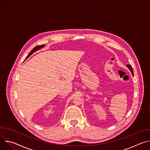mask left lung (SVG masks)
Listing matches in <instances>:
<instances>
[{"instance_id": "obj_1", "label": "left lung", "mask_w": 150, "mask_h": 150, "mask_svg": "<svg viewBox=\"0 0 150 150\" xmlns=\"http://www.w3.org/2000/svg\"><path fill=\"white\" fill-rule=\"evenodd\" d=\"M126 67L129 68V69L131 71V73H132V75H134V72H133V69H132V67H131V65H126Z\"/></svg>"}]
</instances>
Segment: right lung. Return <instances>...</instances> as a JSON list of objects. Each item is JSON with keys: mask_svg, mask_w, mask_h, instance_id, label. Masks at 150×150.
<instances>
[{"mask_svg": "<svg viewBox=\"0 0 150 150\" xmlns=\"http://www.w3.org/2000/svg\"><path fill=\"white\" fill-rule=\"evenodd\" d=\"M45 46V45H40V46H36V47H35L31 51V52L28 54V55L27 56V57H26V59H27L28 57H29V56H30L33 53H34L35 52H36L37 50H40V49H41V48H42Z\"/></svg>", "mask_w": 150, "mask_h": 150, "instance_id": "add662e5", "label": "right lung"}]
</instances>
